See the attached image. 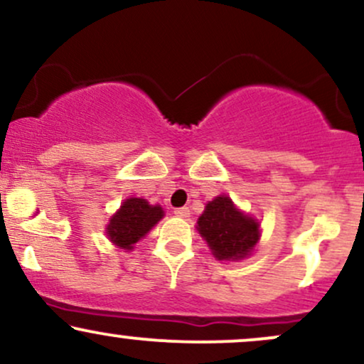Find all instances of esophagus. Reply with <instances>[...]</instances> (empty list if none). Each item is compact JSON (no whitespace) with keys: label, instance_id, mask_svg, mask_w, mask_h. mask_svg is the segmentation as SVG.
Here are the masks:
<instances>
[{"label":"esophagus","instance_id":"1","mask_svg":"<svg viewBox=\"0 0 364 364\" xmlns=\"http://www.w3.org/2000/svg\"><path fill=\"white\" fill-rule=\"evenodd\" d=\"M174 214H176L178 217H190V208H188V207L174 208Z\"/></svg>","mask_w":364,"mask_h":364}]
</instances>
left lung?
<instances>
[{
	"instance_id": "obj_1",
	"label": "left lung",
	"mask_w": 364,
	"mask_h": 364,
	"mask_svg": "<svg viewBox=\"0 0 364 364\" xmlns=\"http://www.w3.org/2000/svg\"><path fill=\"white\" fill-rule=\"evenodd\" d=\"M258 223L245 215L229 196L220 195L207 203L198 219V231L219 260H240L252 253L258 241Z\"/></svg>"
}]
</instances>
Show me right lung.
<instances>
[{
	"instance_id": "add662e5",
	"label": "right lung",
	"mask_w": 364,
	"mask_h": 364,
	"mask_svg": "<svg viewBox=\"0 0 364 364\" xmlns=\"http://www.w3.org/2000/svg\"><path fill=\"white\" fill-rule=\"evenodd\" d=\"M164 212L159 205H149L144 198H128L107 225V236L116 246L132 250L162 219Z\"/></svg>"
}]
</instances>
